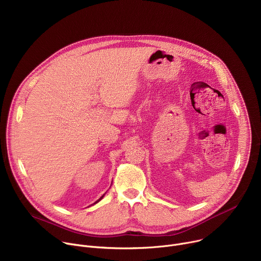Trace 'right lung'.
Segmentation results:
<instances>
[{
    "label": "right lung",
    "mask_w": 261,
    "mask_h": 261,
    "mask_svg": "<svg viewBox=\"0 0 261 261\" xmlns=\"http://www.w3.org/2000/svg\"><path fill=\"white\" fill-rule=\"evenodd\" d=\"M104 195H105V194H103V195H102V196H101V197H100V198H99V199H98V200H97V201H96V202H95V203H97V202H98V201H100V200H101V199H102V198H103V197H104ZM95 203H94V204H95Z\"/></svg>",
    "instance_id": "obj_1"
}]
</instances>
